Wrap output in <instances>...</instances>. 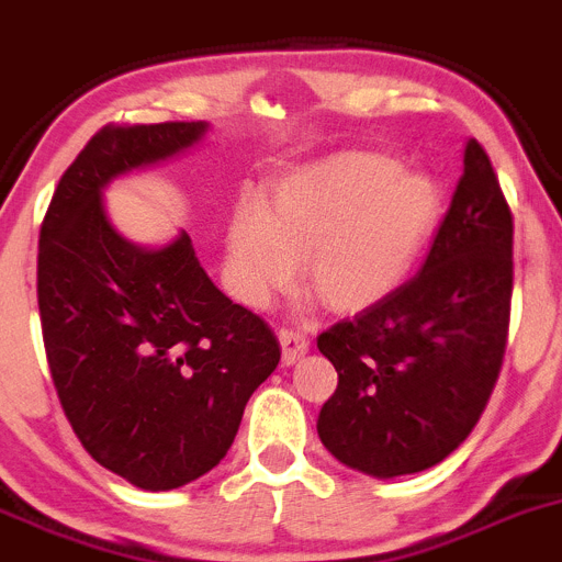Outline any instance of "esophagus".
I'll use <instances>...</instances> for the list:
<instances>
[{
  "mask_svg": "<svg viewBox=\"0 0 562 562\" xmlns=\"http://www.w3.org/2000/svg\"><path fill=\"white\" fill-rule=\"evenodd\" d=\"M280 346H282V366H293L299 358H305L307 355V349H311V338H307L305 329L282 327Z\"/></svg>",
  "mask_w": 562,
  "mask_h": 562,
  "instance_id": "1",
  "label": "esophagus"
}]
</instances>
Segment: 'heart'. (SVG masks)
Returning <instances> with one entry per match:
<instances>
[{
  "label": "heart",
  "mask_w": 562,
  "mask_h": 562,
  "mask_svg": "<svg viewBox=\"0 0 562 562\" xmlns=\"http://www.w3.org/2000/svg\"><path fill=\"white\" fill-rule=\"evenodd\" d=\"M440 213L424 175L382 151H340L282 177L269 207L244 199L229 222L235 285L263 305L296 277L329 307L363 311L402 285Z\"/></svg>",
  "instance_id": "1"
}]
</instances>
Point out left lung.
<instances>
[{"mask_svg": "<svg viewBox=\"0 0 562 562\" xmlns=\"http://www.w3.org/2000/svg\"><path fill=\"white\" fill-rule=\"evenodd\" d=\"M463 177L422 271L318 335L338 387L318 438L349 469H432L480 422L507 349L513 213L491 157L465 144Z\"/></svg>", "mask_w": 562, "mask_h": 562, "instance_id": "left-lung-1", "label": "left lung"}]
</instances>
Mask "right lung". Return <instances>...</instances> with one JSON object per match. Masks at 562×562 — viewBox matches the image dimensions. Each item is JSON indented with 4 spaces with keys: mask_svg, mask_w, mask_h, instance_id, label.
I'll use <instances>...</instances> for the list:
<instances>
[{
    "mask_svg": "<svg viewBox=\"0 0 562 562\" xmlns=\"http://www.w3.org/2000/svg\"><path fill=\"white\" fill-rule=\"evenodd\" d=\"M204 130L108 124L60 177L41 224L38 311L57 400L86 452L144 491L218 465L280 363L269 324L210 282L188 233L140 249L104 216L113 177L188 149Z\"/></svg>",
    "mask_w": 562,
    "mask_h": 562,
    "instance_id": "1",
    "label": "right lung"
}]
</instances>
